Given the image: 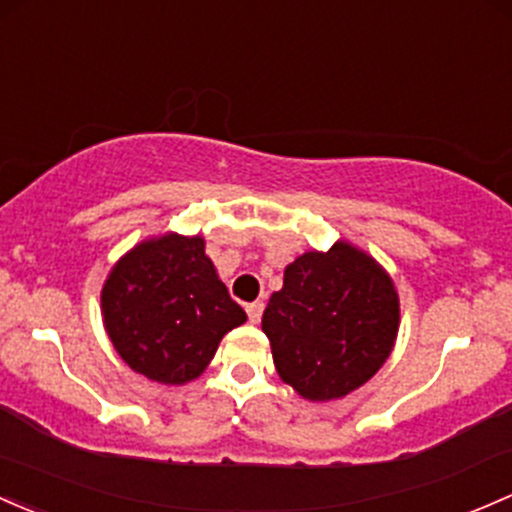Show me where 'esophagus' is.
I'll list each match as a JSON object with an SVG mask.
<instances>
[{
	"label": "esophagus",
	"mask_w": 512,
	"mask_h": 512,
	"mask_svg": "<svg viewBox=\"0 0 512 512\" xmlns=\"http://www.w3.org/2000/svg\"><path fill=\"white\" fill-rule=\"evenodd\" d=\"M245 311H247V316H250L252 324H260L262 311H265V304H262V301H252V304L245 306Z\"/></svg>",
	"instance_id": "obj_1"
}]
</instances>
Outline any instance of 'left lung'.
<instances>
[{"label": "left lung", "instance_id": "obj_1", "mask_svg": "<svg viewBox=\"0 0 512 512\" xmlns=\"http://www.w3.org/2000/svg\"><path fill=\"white\" fill-rule=\"evenodd\" d=\"M282 383L309 402L341 400L390 358L400 331L395 282L348 240L299 255L262 314Z\"/></svg>", "mask_w": 512, "mask_h": 512}]
</instances>
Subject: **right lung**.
Returning <instances> with one entry per match:
<instances>
[{
    "mask_svg": "<svg viewBox=\"0 0 512 512\" xmlns=\"http://www.w3.org/2000/svg\"><path fill=\"white\" fill-rule=\"evenodd\" d=\"M102 324L134 373L159 385L196 380L247 314L220 282L201 235L147 238L115 262L100 292Z\"/></svg>",
    "mask_w": 512,
    "mask_h": 512,
    "instance_id": "add662e5",
    "label": "right lung"
}]
</instances>
